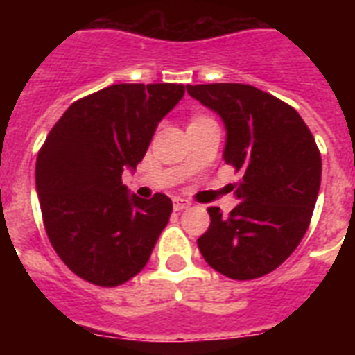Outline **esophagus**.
<instances>
[{"mask_svg": "<svg viewBox=\"0 0 355 355\" xmlns=\"http://www.w3.org/2000/svg\"><path fill=\"white\" fill-rule=\"evenodd\" d=\"M173 208H175V211H182L186 208H189V202L184 199H175L173 200Z\"/></svg>", "mask_w": 355, "mask_h": 355, "instance_id": "34e87169", "label": "esophagus"}]
</instances>
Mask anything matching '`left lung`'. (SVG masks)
I'll return each instance as SVG.
<instances>
[{
  "mask_svg": "<svg viewBox=\"0 0 355 355\" xmlns=\"http://www.w3.org/2000/svg\"><path fill=\"white\" fill-rule=\"evenodd\" d=\"M221 116L225 162L243 171L239 205L228 216L208 208L210 227L197 239L206 263L232 280H254L280 267L302 241L320 188L319 147L287 103L237 83L186 86Z\"/></svg>",
  "mask_w": 355,
  "mask_h": 355,
  "instance_id": "1",
  "label": "left lung"
}]
</instances>
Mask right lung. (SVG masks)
<instances>
[{"label":"right lung","mask_w":355,"mask_h":355,"mask_svg":"<svg viewBox=\"0 0 355 355\" xmlns=\"http://www.w3.org/2000/svg\"><path fill=\"white\" fill-rule=\"evenodd\" d=\"M184 85H112L75 101L36 158V191L55 252L94 286L130 280L150 258L173 211L171 199L128 195L125 167L144 160L160 119Z\"/></svg>","instance_id":"obj_1"}]
</instances>
